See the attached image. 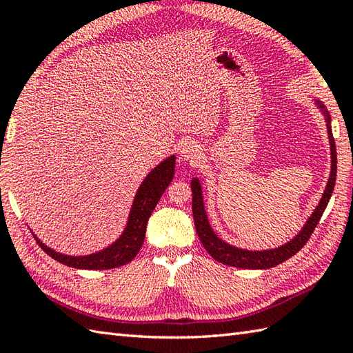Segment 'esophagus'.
<instances>
[{"mask_svg": "<svg viewBox=\"0 0 353 353\" xmlns=\"http://www.w3.org/2000/svg\"><path fill=\"white\" fill-rule=\"evenodd\" d=\"M181 159L190 162V163L200 162L201 152L196 142H191V141L185 142V144L181 147Z\"/></svg>", "mask_w": 353, "mask_h": 353, "instance_id": "1", "label": "esophagus"}]
</instances>
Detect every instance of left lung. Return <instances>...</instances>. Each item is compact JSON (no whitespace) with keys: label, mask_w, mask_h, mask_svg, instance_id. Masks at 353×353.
<instances>
[{"label":"left lung","mask_w":353,"mask_h":353,"mask_svg":"<svg viewBox=\"0 0 353 353\" xmlns=\"http://www.w3.org/2000/svg\"><path fill=\"white\" fill-rule=\"evenodd\" d=\"M317 106L323 110L326 117V127H327V134H329V144H331V176H329V181L326 185V190L323 192V197H321L319 206L316 211L306 221L303 229L299 232L296 238H292L290 243L283 244L277 249L273 250H262V252H250V250H243L238 249V247H232L214 234L208 223V216L203 205V197H201V188L200 182L197 179H192L191 181V190H192V215H194V223H196V230L200 238L201 244L206 249V252L211 254V256L221 262L224 265H232L238 268H250V270H262V268H272L274 265L282 264L283 261L290 259L291 256L302 249V247L308 243L310 236L312 235L314 229L319 224L321 215H323L325 209L329 203V199L332 196L334 186H335V179H336V148H335V141L331 129V117H329L326 108L321 104V101L316 100Z\"/></svg>","instance_id":"8db88e82"}]
</instances>
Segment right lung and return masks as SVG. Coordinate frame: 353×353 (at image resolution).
<instances>
[{
	"instance_id": "1",
	"label": "right lung",
	"mask_w": 353,
	"mask_h": 353,
	"mask_svg": "<svg viewBox=\"0 0 353 353\" xmlns=\"http://www.w3.org/2000/svg\"><path fill=\"white\" fill-rule=\"evenodd\" d=\"M176 157L170 156L168 159L161 162L157 167L150 172L142 182L139 190L134 197L129 223L124 234L119 236L108 249L99 253L89 254V256H68V254H61L54 250L48 249L43 245L36 236V241L39 244L43 252L50 254L52 259H56L61 264H65L72 268H85V270H109L129 264V262L137 256L139 249L142 247L145 238L147 221L152 215L157 201L162 197V194L171 183L172 176H174Z\"/></svg>"
}]
</instances>
